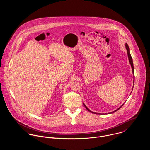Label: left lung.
<instances>
[{
  "label": "left lung",
  "instance_id": "left-lung-1",
  "mask_svg": "<svg viewBox=\"0 0 150 150\" xmlns=\"http://www.w3.org/2000/svg\"><path fill=\"white\" fill-rule=\"evenodd\" d=\"M125 47H126V49H127V54H128V57L129 61V63H130V66H131L132 70V73H133V85H134V67H133V60H132V57H131V55H130L129 47L128 45V44H127V43H126V44H125ZM83 105H84V106L86 108V110H87L88 111H89V112H92V113H93V114H98V113L92 111L91 110H90L88 107L86 106V105H85V104H84V103H83ZM123 105H124V104H123V105H122L120 107H119L118 108H117V110H115V111H112V112H110V113H108V114H112V113H113V112H115V111H117V110H119L121 107H122ZM99 114H101V113H99Z\"/></svg>",
  "mask_w": 150,
  "mask_h": 150
}]
</instances>
